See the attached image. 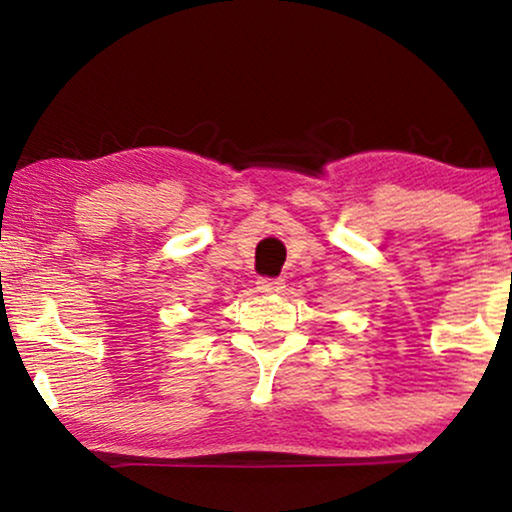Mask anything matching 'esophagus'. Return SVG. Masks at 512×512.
<instances>
[{
    "label": "esophagus",
    "mask_w": 512,
    "mask_h": 512,
    "mask_svg": "<svg viewBox=\"0 0 512 512\" xmlns=\"http://www.w3.org/2000/svg\"><path fill=\"white\" fill-rule=\"evenodd\" d=\"M256 289L261 293H279L284 289V279L282 277H261L256 282Z\"/></svg>",
    "instance_id": "1"
}]
</instances>
